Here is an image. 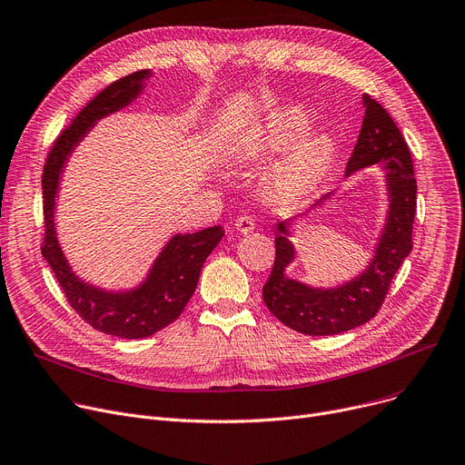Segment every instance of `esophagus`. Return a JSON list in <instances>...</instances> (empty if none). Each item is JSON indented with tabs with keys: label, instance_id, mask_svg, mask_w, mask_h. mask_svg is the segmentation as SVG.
<instances>
[{
	"label": "esophagus",
	"instance_id": "esophagus-1",
	"mask_svg": "<svg viewBox=\"0 0 465 465\" xmlns=\"http://www.w3.org/2000/svg\"><path fill=\"white\" fill-rule=\"evenodd\" d=\"M235 228L241 233H251L254 230V219H252V216L242 214V216H239V219L235 221Z\"/></svg>",
	"mask_w": 465,
	"mask_h": 465
}]
</instances>
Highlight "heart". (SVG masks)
<instances>
[{
    "mask_svg": "<svg viewBox=\"0 0 465 465\" xmlns=\"http://www.w3.org/2000/svg\"><path fill=\"white\" fill-rule=\"evenodd\" d=\"M308 131L311 119L299 108L274 110L254 131L242 134L230 145V159L237 164L265 161L292 147ZM334 154L336 142L332 136L320 133L304 138L271 173V196L286 205L304 202L329 173Z\"/></svg>",
    "mask_w": 465,
    "mask_h": 465,
    "instance_id": "1",
    "label": "heart"
}]
</instances>
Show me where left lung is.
I'll return each mask as SVG.
<instances>
[{"instance_id":"1","label":"left lung","mask_w":465,"mask_h":465,"mask_svg":"<svg viewBox=\"0 0 465 465\" xmlns=\"http://www.w3.org/2000/svg\"><path fill=\"white\" fill-rule=\"evenodd\" d=\"M362 127L346 166V177L378 164L385 172L389 198L387 219L366 269L334 288L299 282L286 274V267L295 260V246L290 241L293 221L276 226V256L263 286V301L274 318L302 334H338L372 320L385 301L392 276L413 249L417 181L410 147L378 101L362 95ZM331 196L332 193L325 194L312 209L325 205Z\"/></svg>"}]
</instances>
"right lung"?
I'll list each match as a JSON object with an SVG mask.
<instances>
[{"mask_svg":"<svg viewBox=\"0 0 465 465\" xmlns=\"http://www.w3.org/2000/svg\"><path fill=\"white\" fill-rule=\"evenodd\" d=\"M151 71H136L110 84L89 101L73 119L71 127L54 142L43 172V209L45 242L43 256L54 271L69 304L93 329L119 338H145L175 322L191 301L203 262L224 235L221 226L205 228L194 233L173 235L154 258L142 284L131 290L110 292L93 286L73 271L55 233V198L65 163L103 117L129 106L145 87Z\"/></svg>","mask_w":465,"mask_h":465,"instance_id":"right-lung-1","label":"right lung"}]
</instances>
